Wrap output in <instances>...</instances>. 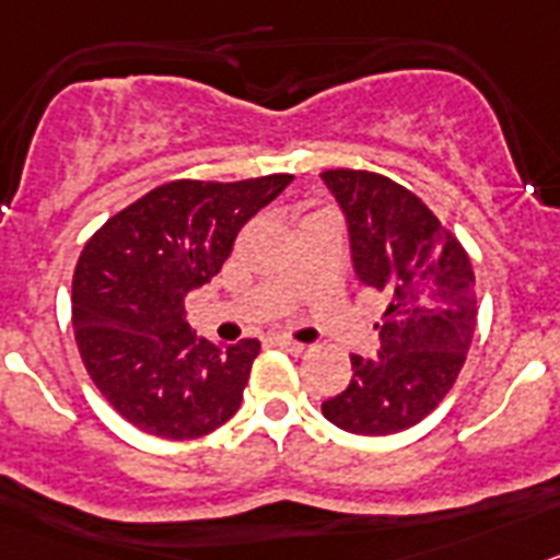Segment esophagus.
Listing matches in <instances>:
<instances>
[{
  "mask_svg": "<svg viewBox=\"0 0 560 560\" xmlns=\"http://www.w3.org/2000/svg\"><path fill=\"white\" fill-rule=\"evenodd\" d=\"M276 346H279L281 351H287V354H304V342H299V340H290V337H276Z\"/></svg>",
  "mask_w": 560,
  "mask_h": 560,
  "instance_id": "esophagus-1",
  "label": "esophagus"
}]
</instances>
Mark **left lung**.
Instances as JSON below:
<instances>
[{"mask_svg": "<svg viewBox=\"0 0 560 560\" xmlns=\"http://www.w3.org/2000/svg\"><path fill=\"white\" fill-rule=\"evenodd\" d=\"M349 223L357 279L385 299L376 360L351 354L349 387L320 405L354 435H393L430 416L460 374L477 326L475 270L421 198L368 170L320 173Z\"/></svg>", "mask_w": 560, "mask_h": 560, "instance_id": "1", "label": "left lung"}]
</instances>
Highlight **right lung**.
I'll return each instance as SVG.
<instances>
[{"label": "right lung", "mask_w": 560, "mask_h": 560, "mask_svg": "<svg viewBox=\"0 0 560 560\" xmlns=\"http://www.w3.org/2000/svg\"><path fill=\"white\" fill-rule=\"evenodd\" d=\"M290 180H170L85 243L72 279L74 340L97 390L136 430L189 441L240 410L259 340L198 337L184 299L220 273L240 229Z\"/></svg>", "instance_id": "obj_1"}]
</instances>
